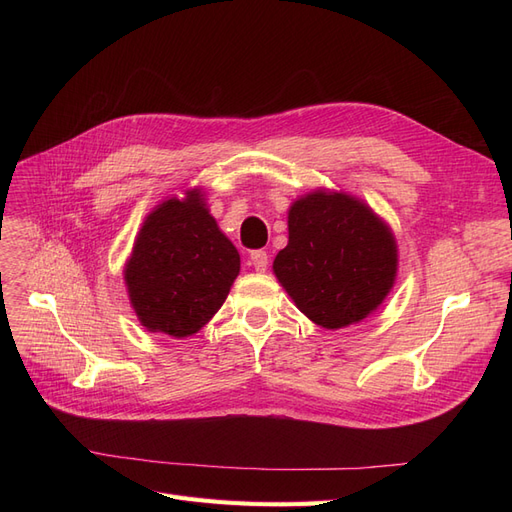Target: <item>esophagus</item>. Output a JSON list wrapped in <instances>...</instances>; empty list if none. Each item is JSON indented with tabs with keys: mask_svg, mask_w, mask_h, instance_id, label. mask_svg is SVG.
<instances>
[{
	"mask_svg": "<svg viewBox=\"0 0 512 512\" xmlns=\"http://www.w3.org/2000/svg\"><path fill=\"white\" fill-rule=\"evenodd\" d=\"M250 265L256 271H267V267H269V254L265 250H254L250 254Z\"/></svg>",
	"mask_w": 512,
	"mask_h": 512,
	"instance_id": "34e87169",
	"label": "esophagus"
}]
</instances>
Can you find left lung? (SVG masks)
I'll list each match as a JSON object with an SVG mask.
<instances>
[{
    "instance_id": "left-lung-1",
    "label": "left lung",
    "mask_w": 512,
    "mask_h": 512,
    "mask_svg": "<svg viewBox=\"0 0 512 512\" xmlns=\"http://www.w3.org/2000/svg\"><path fill=\"white\" fill-rule=\"evenodd\" d=\"M273 271L301 312L324 329L363 320L393 288L397 247L369 207L314 192L288 211V245Z\"/></svg>"
}]
</instances>
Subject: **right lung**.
<instances>
[{
	"label": "right lung",
	"instance_id": "obj_1",
	"mask_svg": "<svg viewBox=\"0 0 512 512\" xmlns=\"http://www.w3.org/2000/svg\"><path fill=\"white\" fill-rule=\"evenodd\" d=\"M239 252L194 190L170 198L145 220L126 267V284L143 327L188 337L211 320L239 275Z\"/></svg>",
	"mask_w": 512,
	"mask_h": 512
}]
</instances>
